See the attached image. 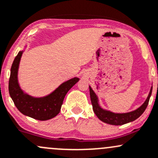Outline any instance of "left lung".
<instances>
[{
  "instance_id": "8db88e82",
  "label": "left lung",
  "mask_w": 158,
  "mask_h": 158,
  "mask_svg": "<svg viewBox=\"0 0 158 158\" xmlns=\"http://www.w3.org/2000/svg\"><path fill=\"white\" fill-rule=\"evenodd\" d=\"M89 91L93 110L97 117L100 121L106 123V124H112V125H122V124L135 121L145 112V109L148 104V102H149L151 95H152V86L150 89V92L148 94V98H146L143 104H142L136 110L129 112H125V113H115V112H111L110 110L102 108L101 106L100 105V103H99L98 95L94 91L91 86H89Z\"/></svg>"
}]
</instances>
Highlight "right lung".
<instances>
[{"instance_id": "add662e5", "label": "right lung", "mask_w": 158, "mask_h": 158, "mask_svg": "<svg viewBox=\"0 0 158 158\" xmlns=\"http://www.w3.org/2000/svg\"><path fill=\"white\" fill-rule=\"evenodd\" d=\"M26 48L19 51L15 58L10 70L9 93L16 108L23 115L40 121H46L55 117L60 112L66 94L76 82L77 77L72 78L60 84L49 94L36 98L25 92L20 87L18 79L19 67L22 55Z\"/></svg>"}]
</instances>
